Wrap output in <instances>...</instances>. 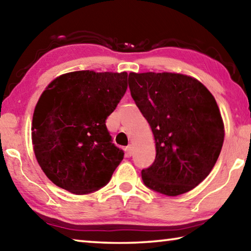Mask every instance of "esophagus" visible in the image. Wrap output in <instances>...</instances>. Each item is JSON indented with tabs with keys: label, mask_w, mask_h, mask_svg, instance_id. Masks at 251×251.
<instances>
[{
	"label": "esophagus",
	"mask_w": 251,
	"mask_h": 251,
	"mask_svg": "<svg viewBox=\"0 0 251 251\" xmlns=\"http://www.w3.org/2000/svg\"><path fill=\"white\" fill-rule=\"evenodd\" d=\"M126 154H127V156H131V154H133V146L131 145H128L126 147Z\"/></svg>",
	"instance_id": "obj_1"
}]
</instances>
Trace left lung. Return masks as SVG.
I'll list each match as a JSON object with an SVG mask.
<instances>
[{"instance_id": "1", "label": "left lung", "mask_w": 251, "mask_h": 251, "mask_svg": "<svg viewBox=\"0 0 251 251\" xmlns=\"http://www.w3.org/2000/svg\"><path fill=\"white\" fill-rule=\"evenodd\" d=\"M130 95L150 124L156 157L142 171L148 188L178 196L209 175L222 151L225 130L211 93L190 76L129 73Z\"/></svg>"}]
</instances>
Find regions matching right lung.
<instances>
[{
    "instance_id": "1",
    "label": "right lung",
    "mask_w": 251,
    "mask_h": 251,
    "mask_svg": "<svg viewBox=\"0 0 251 251\" xmlns=\"http://www.w3.org/2000/svg\"><path fill=\"white\" fill-rule=\"evenodd\" d=\"M126 90V72H73L46 87L34 110L32 141L50 181L85 195L110 180L124 151L113 144L105 122Z\"/></svg>"
}]
</instances>
